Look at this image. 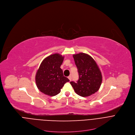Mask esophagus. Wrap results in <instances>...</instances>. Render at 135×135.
<instances>
[{"mask_svg": "<svg viewBox=\"0 0 135 135\" xmlns=\"http://www.w3.org/2000/svg\"><path fill=\"white\" fill-rule=\"evenodd\" d=\"M68 78L69 79V80H70V81L72 80V77H71V75H70L69 76H68Z\"/></svg>", "mask_w": 135, "mask_h": 135, "instance_id": "34e87169", "label": "esophagus"}]
</instances>
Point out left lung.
Returning a JSON list of instances; mask_svg holds the SVG:
<instances>
[{
  "label": "left lung",
  "mask_w": 135,
  "mask_h": 135,
  "mask_svg": "<svg viewBox=\"0 0 135 135\" xmlns=\"http://www.w3.org/2000/svg\"><path fill=\"white\" fill-rule=\"evenodd\" d=\"M79 79L77 83L71 81L75 92L83 97L89 96L99 89L102 83L101 72L95 60L89 55L79 53L74 55Z\"/></svg>",
  "instance_id": "1"
}]
</instances>
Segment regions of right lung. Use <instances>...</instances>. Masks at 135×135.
I'll return each mask as SVG.
<instances>
[{
    "label": "right lung",
    "mask_w": 135,
    "mask_h": 135,
    "mask_svg": "<svg viewBox=\"0 0 135 135\" xmlns=\"http://www.w3.org/2000/svg\"><path fill=\"white\" fill-rule=\"evenodd\" d=\"M64 57L55 54L46 57L41 63L36 74L35 80L39 90L45 95L55 96L61 91L64 84L70 81L64 76L60 66Z\"/></svg>",
    "instance_id": "1"
}]
</instances>
